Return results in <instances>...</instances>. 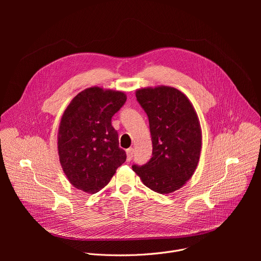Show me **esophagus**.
<instances>
[{"mask_svg":"<svg viewBox=\"0 0 261 261\" xmlns=\"http://www.w3.org/2000/svg\"><path fill=\"white\" fill-rule=\"evenodd\" d=\"M133 148L132 147H130V148H128L127 150V161H131V159L133 158Z\"/></svg>","mask_w":261,"mask_h":261,"instance_id":"1","label":"esophagus"}]
</instances>
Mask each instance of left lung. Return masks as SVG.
<instances>
[{
	"label": "left lung",
	"mask_w": 261,
	"mask_h": 261,
	"mask_svg": "<svg viewBox=\"0 0 261 261\" xmlns=\"http://www.w3.org/2000/svg\"><path fill=\"white\" fill-rule=\"evenodd\" d=\"M150 123L153 157L132 168L147 188L169 194L193 175L201 152V127L196 111L175 88L159 86L136 90Z\"/></svg>",
	"instance_id": "8db88e82"
}]
</instances>
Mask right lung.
I'll use <instances>...</instances> for the list:
<instances>
[{
    "label": "right lung",
    "mask_w": 261,
    "mask_h": 261,
    "mask_svg": "<svg viewBox=\"0 0 261 261\" xmlns=\"http://www.w3.org/2000/svg\"><path fill=\"white\" fill-rule=\"evenodd\" d=\"M124 92L92 87L74 97L58 131V152L72 186L89 194L103 189L126 161L111 118L125 104Z\"/></svg>",
    "instance_id": "add662e5"
}]
</instances>
